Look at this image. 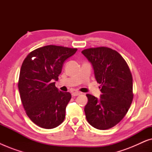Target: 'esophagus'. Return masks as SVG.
<instances>
[{
	"instance_id": "1",
	"label": "esophagus",
	"mask_w": 152,
	"mask_h": 152,
	"mask_svg": "<svg viewBox=\"0 0 152 152\" xmlns=\"http://www.w3.org/2000/svg\"><path fill=\"white\" fill-rule=\"evenodd\" d=\"M80 94H81V93L79 92V91H75V92L72 93V96H77V95H80Z\"/></svg>"
}]
</instances>
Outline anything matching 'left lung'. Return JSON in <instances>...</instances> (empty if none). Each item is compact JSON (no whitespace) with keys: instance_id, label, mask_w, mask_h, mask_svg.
I'll list each match as a JSON object with an SVG mask.
<instances>
[{"instance_id":"obj_1","label":"left lung","mask_w":152,"mask_h":152,"mask_svg":"<svg viewBox=\"0 0 152 152\" xmlns=\"http://www.w3.org/2000/svg\"><path fill=\"white\" fill-rule=\"evenodd\" d=\"M82 53L92 64L95 80L102 86L99 99L86 94V120L95 129H108L121 121L132 104V73L124 58L109 48H91Z\"/></svg>"}]
</instances>
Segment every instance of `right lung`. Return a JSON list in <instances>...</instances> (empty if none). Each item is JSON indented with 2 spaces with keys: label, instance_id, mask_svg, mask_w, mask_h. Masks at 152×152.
Wrapping results in <instances>:
<instances>
[{
  "label": "right lung",
  "instance_id": "right-lung-1",
  "mask_svg": "<svg viewBox=\"0 0 152 152\" xmlns=\"http://www.w3.org/2000/svg\"><path fill=\"white\" fill-rule=\"evenodd\" d=\"M77 48L49 45L28 55L20 70L18 87L27 115L43 129L57 127L65 119L66 108L71 99L69 92L55 86L64 62Z\"/></svg>",
  "mask_w": 152,
  "mask_h": 152
}]
</instances>
